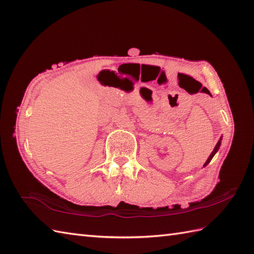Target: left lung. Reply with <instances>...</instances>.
I'll use <instances>...</instances> for the list:
<instances>
[{"instance_id": "8db88e82", "label": "left lung", "mask_w": 254, "mask_h": 254, "mask_svg": "<svg viewBox=\"0 0 254 254\" xmlns=\"http://www.w3.org/2000/svg\"><path fill=\"white\" fill-rule=\"evenodd\" d=\"M222 138L223 137H220L219 138V141L217 142V144H216V146H215V148H214V150H213V152H212V154H210L209 155V157L207 158V160H206V163H205L204 164V167H206L209 163H210V160H212V158L214 157V156H215V154H216L217 152H218V149H219V147H220V144H222Z\"/></svg>"}]
</instances>
